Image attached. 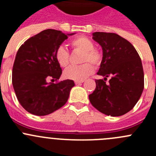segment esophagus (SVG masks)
Wrapping results in <instances>:
<instances>
[{"label": "esophagus", "instance_id": "1", "mask_svg": "<svg viewBox=\"0 0 156 156\" xmlns=\"http://www.w3.org/2000/svg\"><path fill=\"white\" fill-rule=\"evenodd\" d=\"M83 82H84V81H75V84H81V83H83Z\"/></svg>", "mask_w": 156, "mask_h": 156}]
</instances>
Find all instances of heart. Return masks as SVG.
Wrapping results in <instances>:
<instances>
[{
	"instance_id": "b5f03b06",
	"label": "heart",
	"mask_w": 156,
	"mask_h": 156,
	"mask_svg": "<svg viewBox=\"0 0 156 156\" xmlns=\"http://www.w3.org/2000/svg\"><path fill=\"white\" fill-rule=\"evenodd\" d=\"M72 49L82 52L81 65L73 66L66 69L64 77L73 81H83L94 72V66L98 67L103 61V53L99 49L94 48L91 40L84 36H78L70 41ZM55 58L61 67L68 66L70 62V55L68 50L60 46L55 51Z\"/></svg>"
}]
</instances>
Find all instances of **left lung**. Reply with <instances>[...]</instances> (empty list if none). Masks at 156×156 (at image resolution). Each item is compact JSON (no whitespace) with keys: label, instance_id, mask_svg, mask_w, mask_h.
<instances>
[{"label":"left lung","instance_id":"left-lung-1","mask_svg":"<svg viewBox=\"0 0 156 156\" xmlns=\"http://www.w3.org/2000/svg\"><path fill=\"white\" fill-rule=\"evenodd\" d=\"M93 39L102 47L103 61L95 80L96 88L89 95L94 107L111 116H120L132 109L144 88L142 62L134 47L115 33L94 32ZM111 78L108 84L105 80Z\"/></svg>","mask_w":156,"mask_h":156}]
</instances>
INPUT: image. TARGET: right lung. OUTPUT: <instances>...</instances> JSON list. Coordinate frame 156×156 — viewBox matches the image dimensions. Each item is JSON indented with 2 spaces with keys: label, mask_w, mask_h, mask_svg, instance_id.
<instances>
[{
  "label": "right lung",
  "mask_w": 156,
  "mask_h": 156,
  "mask_svg": "<svg viewBox=\"0 0 156 156\" xmlns=\"http://www.w3.org/2000/svg\"><path fill=\"white\" fill-rule=\"evenodd\" d=\"M67 37L61 31L44 30L26 41L17 51L12 66V86L21 106L31 114L47 115L68 100L75 86L72 80L48 82L56 81L62 75L55 51Z\"/></svg>",
  "instance_id": "obj_1"
}]
</instances>
